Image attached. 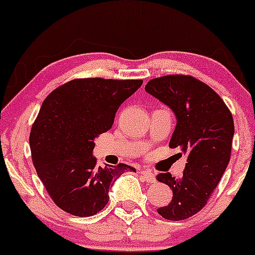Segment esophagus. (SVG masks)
<instances>
[{
    "instance_id": "1",
    "label": "esophagus",
    "mask_w": 255,
    "mask_h": 255,
    "mask_svg": "<svg viewBox=\"0 0 255 255\" xmlns=\"http://www.w3.org/2000/svg\"><path fill=\"white\" fill-rule=\"evenodd\" d=\"M140 174L142 175V177H144L145 180H146V183H155V181H156L155 174H152L150 170L142 169V170H140Z\"/></svg>"
}]
</instances>
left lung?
I'll return each mask as SVG.
<instances>
[{"instance_id": "8db88e82", "label": "left lung", "mask_w": 255, "mask_h": 255, "mask_svg": "<svg viewBox=\"0 0 255 255\" xmlns=\"http://www.w3.org/2000/svg\"><path fill=\"white\" fill-rule=\"evenodd\" d=\"M145 91L174 111L177 126L169 147L187 156L180 179L170 173L156 175L173 191L169 205L159 207L157 213L168 220L187 219L207 205L228 167L234 119L217 92L190 75L152 78Z\"/></svg>"}]
</instances>
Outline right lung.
I'll use <instances>...</instances> for the list:
<instances>
[{"instance_id":"right-lung-1","label":"right lung","mask_w":255,"mask_h":255,"mask_svg":"<svg viewBox=\"0 0 255 255\" xmlns=\"http://www.w3.org/2000/svg\"><path fill=\"white\" fill-rule=\"evenodd\" d=\"M142 80L75 78L55 88L42 103L30 133L32 163L59 208L91 217L109 202V187L133 167H98L94 139L108 132L115 115Z\"/></svg>"}]
</instances>
